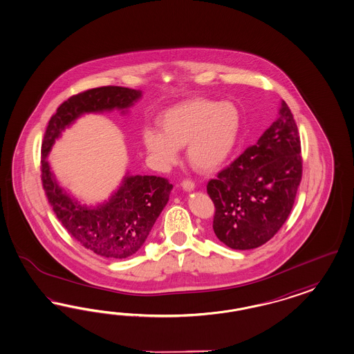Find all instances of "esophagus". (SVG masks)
<instances>
[{
    "label": "esophagus",
    "mask_w": 354,
    "mask_h": 354,
    "mask_svg": "<svg viewBox=\"0 0 354 354\" xmlns=\"http://www.w3.org/2000/svg\"><path fill=\"white\" fill-rule=\"evenodd\" d=\"M182 188L185 192L194 191V183L191 182V180H184L182 183Z\"/></svg>",
    "instance_id": "esophagus-1"
}]
</instances>
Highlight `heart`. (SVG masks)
Masks as SVG:
<instances>
[{"label": "heart", "mask_w": 354, "mask_h": 354, "mask_svg": "<svg viewBox=\"0 0 354 354\" xmlns=\"http://www.w3.org/2000/svg\"><path fill=\"white\" fill-rule=\"evenodd\" d=\"M160 131L144 130V148L161 166L176 162L187 147L188 162L196 171H216L239 142L241 115L230 102L191 97L176 103L157 117Z\"/></svg>", "instance_id": "obj_1"}]
</instances>
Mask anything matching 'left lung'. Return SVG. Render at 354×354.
<instances>
[{"label": "left lung", "mask_w": 354, "mask_h": 354, "mask_svg": "<svg viewBox=\"0 0 354 354\" xmlns=\"http://www.w3.org/2000/svg\"><path fill=\"white\" fill-rule=\"evenodd\" d=\"M300 136L285 100L257 144L207 184L215 205L212 228L233 250L257 249L286 221L301 180Z\"/></svg>", "instance_id": "8db88e82"}]
</instances>
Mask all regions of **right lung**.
Masks as SVG:
<instances>
[{"instance_id": "add662e5", "label": "right lung", "mask_w": 354, "mask_h": 354, "mask_svg": "<svg viewBox=\"0 0 354 354\" xmlns=\"http://www.w3.org/2000/svg\"><path fill=\"white\" fill-rule=\"evenodd\" d=\"M140 97V90L121 86L97 87L72 96L50 118L42 142L41 171L48 203L69 234L103 258L120 260L138 252L167 205L172 184L160 176L127 171L106 200L87 205L59 184L48 157L62 133L80 117L115 109L126 115Z\"/></svg>"}]
</instances>
